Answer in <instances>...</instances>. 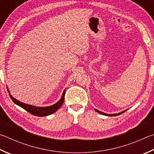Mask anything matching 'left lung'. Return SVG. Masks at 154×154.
<instances>
[{
    "label": "left lung",
    "mask_w": 154,
    "mask_h": 154,
    "mask_svg": "<svg viewBox=\"0 0 154 154\" xmlns=\"http://www.w3.org/2000/svg\"><path fill=\"white\" fill-rule=\"evenodd\" d=\"M127 110H124V111H122V112H119V113H117V114H106V113H104V112H102L100 111V110H97V109H95V111L97 112H98L99 114H102V115L108 116H118V115H120V114H122V113H123V112H125V111H127Z\"/></svg>",
    "instance_id": "1"
}]
</instances>
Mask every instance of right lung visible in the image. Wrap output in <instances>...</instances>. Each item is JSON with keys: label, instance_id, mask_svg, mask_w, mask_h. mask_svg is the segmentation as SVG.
I'll return each mask as SVG.
<instances>
[{"label": "right lung", "instance_id": "add662e5", "mask_svg": "<svg viewBox=\"0 0 154 154\" xmlns=\"http://www.w3.org/2000/svg\"><path fill=\"white\" fill-rule=\"evenodd\" d=\"M7 90L9 91V96L11 98V100H13V102L15 103V104L18 105L21 108H23L26 111L28 112L33 114V115L38 116H46L55 112L57 110H58V109L60 108V106L63 105L64 102V100H65V94L66 89L63 91L62 96H61V98L59 101H58L54 104L50 106H46V107H39V106L25 104V103L19 101L18 100L15 99V97H13L12 96H11V94L8 88H7Z\"/></svg>", "mask_w": 154, "mask_h": 154}]
</instances>
